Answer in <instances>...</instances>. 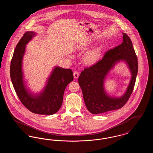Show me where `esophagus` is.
<instances>
[{
    "label": "esophagus",
    "mask_w": 153,
    "mask_h": 153,
    "mask_svg": "<svg viewBox=\"0 0 153 153\" xmlns=\"http://www.w3.org/2000/svg\"><path fill=\"white\" fill-rule=\"evenodd\" d=\"M73 76H74V79H77L79 77V73L77 72H74L73 73Z\"/></svg>",
    "instance_id": "34e87169"
}]
</instances>
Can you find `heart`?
Instances as JSON below:
<instances>
[{"mask_svg": "<svg viewBox=\"0 0 153 153\" xmlns=\"http://www.w3.org/2000/svg\"><path fill=\"white\" fill-rule=\"evenodd\" d=\"M99 54L100 50L97 48L88 51L85 54L84 57V61L87 64H92L99 58Z\"/></svg>", "mask_w": 153, "mask_h": 153, "instance_id": "b5f03b06", "label": "heart"}]
</instances>
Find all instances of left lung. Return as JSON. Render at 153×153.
<instances>
[{"instance_id": "1", "label": "left lung", "mask_w": 153, "mask_h": 153, "mask_svg": "<svg viewBox=\"0 0 153 153\" xmlns=\"http://www.w3.org/2000/svg\"><path fill=\"white\" fill-rule=\"evenodd\" d=\"M122 44L105 53L94 65L84 69L79 77L85 105L92 114H99L122 108L128 100L138 73V58L130 37L123 33ZM124 62L131 73V79L123 95H108L104 88L106 77L119 62Z\"/></svg>"}]
</instances>
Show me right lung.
Listing matches in <instances>:
<instances>
[{
	"instance_id": "obj_1",
	"label": "right lung",
	"mask_w": 153,
	"mask_h": 153,
	"mask_svg": "<svg viewBox=\"0 0 153 153\" xmlns=\"http://www.w3.org/2000/svg\"><path fill=\"white\" fill-rule=\"evenodd\" d=\"M36 36L34 31H27L16 45L11 62L10 77L19 99L27 109L36 114L51 115L61 108L66 87L73 80V72L55 66L42 91L32 92L25 79L23 60L26 45Z\"/></svg>"
}]
</instances>
